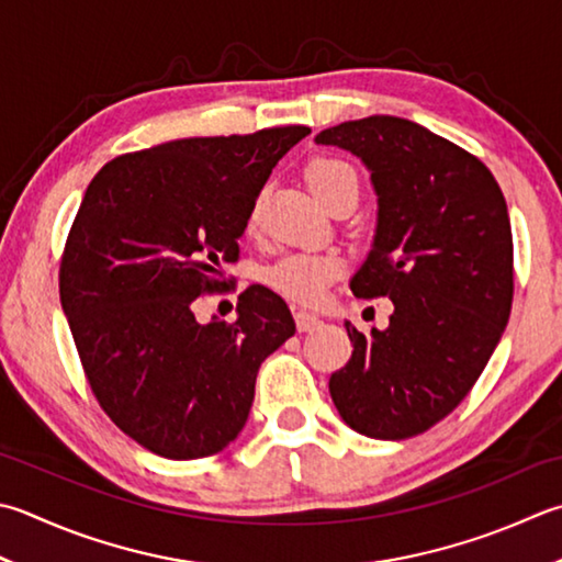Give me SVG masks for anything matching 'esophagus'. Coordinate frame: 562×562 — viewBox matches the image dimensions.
<instances>
[{"label":"esophagus","mask_w":562,"mask_h":562,"mask_svg":"<svg viewBox=\"0 0 562 562\" xmlns=\"http://www.w3.org/2000/svg\"><path fill=\"white\" fill-rule=\"evenodd\" d=\"M294 324H296V328H300V331H314V328L322 326V318H318L312 312L300 310V312H294Z\"/></svg>","instance_id":"34e87169"}]
</instances>
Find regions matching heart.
<instances>
[{
    "mask_svg": "<svg viewBox=\"0 0 562 562\" xmlns=\"http://www.w3.org/2000/svg\"><path fill=\"white\" fill-rule=\"evenodd\" d=\"M306 184L310 190L322 200L328 209H334L344 200H358V172L353 165H348L338 158H314L310 160L304 170ZM260 202L258 196L250 206L248 214V228L258 226L260 218ZM344 272V260L338 256H314V252H290V256L272 262L270 268L262 272L272 290L290 296V300L312 304L324 294L326 284L336 280Z\"/></svg>",
    "mask_w": 562,
    "mask_h": 562,
    "instance_id": "b5f03b06",
    "label": "heart"
}]
</instances>
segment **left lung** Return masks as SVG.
Listing matches in <instances>:
<instances>
[{"label":"left lung","mask_w":562,"mask_h":562,"mask_svg":"<svg viewBox=\"0 0 562 562\" xmlns=\"http://www.w3.org/2000/svg\"><path fill=\"white\" fill-rule=\"evenodd\" d=\"M314 140L370 170L378 228L350 290L394 304L384 331L346 324L353 356L328 392L358 434L419 436L468 397L509 322L507 202L485 162L409 119L346 121Z\"/></svg>","instance_id":"8db88e82"}]
</instances>
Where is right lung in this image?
I'll list each match as a JSON object with an SVG mask.
<instances>
[{
	"instance_id": "right-lung-1",
	"label": "right lung",
	"mask_w": 562,
	"mask_h": 562,
	"mask_svg": "<svg viewBox=\"0 0 562 562\" xmlns=\"http://www.w3.org/2000/svg\"><path fill=\"white\" fill-rule=\"evenodd\" d=\"M306 126L180 138L109 160L60 260V304L85 378L121 431L170 460L224 450L246 426L260 362L294 336L282 296L238 294L234 322L194 304L226 288L252 202Z\"/></svg>"
}]
</instances>
